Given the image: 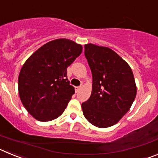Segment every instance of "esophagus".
<instances>
[{"mask_svg":"<svg viewBox=\"0 0 158 158\" xmlns=\"http://www.w3.org/2000/svg\"><path fill=\"white\" fill-rule=\"evenodd\" d=\"M81 86H78V87H75V92H76V93H78V92L81 90Z\"/></svg>","mask_w":158,"mask_h":158,"instance_id":"obj_1","label":"esophagus"}]
</instances>
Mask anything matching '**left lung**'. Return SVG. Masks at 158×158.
Wrapping results in <instances>:
<instances>
[{
    "instance_id": "left-lung-1",
    "label": "left lung",
    "mask_w": 158,
    "mask_h": 158,
    "mask_svg": "<svg viewBox=\"0 0 158 158\" xmlns=\"http://www.w3.org/2000/svg\"><path fill=\"white\" fill-rule=\"evenodd\" d=\"M85 55L93 76L92 93L81 104L85 118L95 127L113 126L127 112L136 97L131 68L111 49L92 43L85 45Z\"/></svg>"
}]
</instances>
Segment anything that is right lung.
<instances>
[{"mask_svg": "<svg viewBox=\"0 0 158 158\" xmlns=\"http://www.w3.org/2000/svg\"><path fill=\"white\" fill-rule=\"evenodd\" d=\"M82 52V46L58 39L42 46L22 66L18 90L22 104L35 119L47 122L62 115L75 93L67 67Z\"/></svg>", "mask_w": 158, "mask_h": 158, "instance_id": "right-lung-1", "label": "right lung"}]
</instances>
